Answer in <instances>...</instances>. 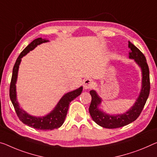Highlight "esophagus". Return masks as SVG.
I'll use <instances>...</instances> for the list:
<instances>
[{"instance_id": "esophagus-1", "label": "esophagus", "mask_w": 157, "mask_h": 157, "mask_svg": "<svg viewBox=\"0 0 157 157\" xmlns=\"http://www.w3.org/2000/svg\"><path fill=\"white\" fill-rule=\"evenodd\" d=\"M93 86V81L90 79H86L83 82V87L86 90L90 89Z\"/></svg>"}]
</instances>
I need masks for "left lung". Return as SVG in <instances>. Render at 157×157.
Returning a JSON list of instances; mask_svg holds the SVG:
<instances>
[{"mask_svg":"<svg viewBox=\"0 0 157 157\" xmlns=\"http://www.w3.org/2000/svg\"><path fill=\"white\" fill-rule=\"evenodd\" d=\"M128 48L131 49L129 58L134 59L137 65L140 67L143 76L141 91L133 106L124 114L115 115L106 114L98 108V106L102 102V99L99 97L95 90H92L90 91L92 100L89 107V112L96 124L106 128H117L123 127L136 121L143 111L149 95V71L145 57L138 48L130 41H128Z\"/></svg>","mask_w":157,"mask_h":157,"instance_id":"1","label":"left lung"}]
</instances>
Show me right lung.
Masks as SVG:
<instances>
[{"instance_id":"right-lung-1","label":"right lung","mask_w":157,"mask_h":157,"mask_svg":"<svg viewBox=\"0 0 157 157\" xmlns=\"http://www.w3.org/2000/svg\"><path fill=\"white\" fill-rule=\"evenodd\" d=\"M48 41H49L48 40L43 39L42 38H38L36 39L33 40L30 44H29L24 49L23 51L19 55L16 60L15 64L14 65L11 83L10 86V98L11 102L13 103L14 110H15L19 119H20L21 122L27 125V126L34 128L38 130H43V131H44V130L45 131L53 130L55 128H58L61 126L63 124L65 118L67 117L69 104L72 100L78 97V95H80L82 90H83V87L81 86L76 90L65 94L60 99L54 109L45 117H33V116L29 114L27 112H26L25 110L20 107L17 100L15 84L17 79L19 67H20L21 58L29 52L34 49L38 45Z\"/></svg>"}]
</instances>
